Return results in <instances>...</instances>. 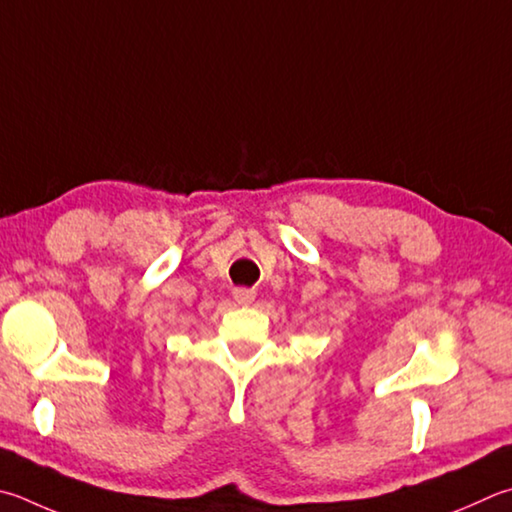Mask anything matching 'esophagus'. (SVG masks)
<instances>
[{"label":"esophagus","instance_id":"esophagus-1","mask_svg":"<svg viewBox=\"0 0 512 512\" xmlns=\"http://www.w3.org/2000/svg\"><path fill=\"white\" fill-rule=\"evenodd\" d=\"M232 297H235L237 304L248 306L255 302V291H250V288H235V291H232Z\"/></svg>","mask_w":512,"mask_h":512}]
</instances>
